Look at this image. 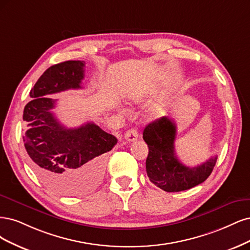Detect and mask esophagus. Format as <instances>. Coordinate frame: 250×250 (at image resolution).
<instances>
[{
  "instance_id": "esophagus-1",
  "label": "esophagus",
  "mask_w": 250,
  "mask_h": 250,
  "mask_svg": "<svg viewBox=\"0 0 250 250\" xmlns=\"http://www.w3.org/2000/svg\"><path fill=\"white\" fill-rule=\"evenodd\" d=\"M137 138H138V132L134 130V128H131V130L126 131V133L125 134V139L128 142L135 141L137 140Z\"/></svg>"
}]
</instances>
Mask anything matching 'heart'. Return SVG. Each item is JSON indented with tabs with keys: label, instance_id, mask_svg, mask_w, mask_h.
<instances>
[{
	"label": "heart",
	"instance_id": "b5f03b06",
	"mask_svg": "<svg viewBox=\"0 0 250 250\" xmlns=\"http://www.w3.org/2000/svg\"><path fill=\"white\" fill-rule=\"evenodd\" d=\"M130 100H131V103H133V104H138L143 100V95L137 93V94L132 95ZM164 110H165L164 104H162V103L154 104L149 107V109L147 111V116L150 117V118L160 117L161 115L164 113Z\"/></svg>",
	"mask_w": 250,
	"mask_h": 250
}]
</instances>
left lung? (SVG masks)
<instances>
[{
  "mask_svg": "<svg viewBox=\"0 0 250 250\" xmlns=\"http://www.w3.org/2000/svg\"><path fill=\"white\" fill-rule=\"evenodd\" d=\"M176 125L169 117H161L148 124L143 139L148 146L146 172L150 182L166 192L188 190L204 183L213 171L217 157L204 164L187 167L175 156Z\"/></svg>",
  "mask_w": 250,
  "mask_h": 250,
  "instance_id": "left-lung-1",
  "label": "left lung"
}]
</instances>
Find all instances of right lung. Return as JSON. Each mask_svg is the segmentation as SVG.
Wrapping results in <instances>:
<instances>
[{"mask_svg":"<svg viewBox=\"0 0 250 250\" xmlns=\"http://www.w3.org/2000/svg\"><path fill=\"white\" fill-rule=\"evenodd\" d=\"M84 61H65L47 68L30 91L32 101L23 109V135L31 166L43 184L64 195H78L101 180L106 154L117 143L93 123L67 128L51 111L53 93L82 88Z\"/></svg>","mask_w":250,"mask_h":250,"instance_id":"1","label":"right lung"}]
</instances>
